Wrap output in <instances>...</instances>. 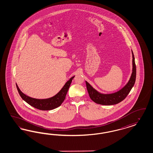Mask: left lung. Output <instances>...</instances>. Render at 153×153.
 I'll return each mask as SVG.
<instances>
[{
	"label": "left lung",
	"mask_w": 153,
	"mask_h": 153,
	"mask_svg": "<svg viewBox=\"0 0 153 153\" xmlns=\"http://www.w3.org/2000/svg\"><path fill=\"white\" fill-rule=\"evenodd\" d=\"M132 53L133 57L132 74L129 81L126 85L122 89L116 93L110 94H103L98 92L87 81H86L87 90L91 100L100 105H113L120 103L126 98L134 85L136 78V67L134 61V56L132 51Z\"/></svg>",
	"instance_id": "left-lung-1"
}]
</instances>
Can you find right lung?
<instances>
[{
	"label": "right lung",
	"instance_id": "1",
	"mask_svg": "<svg viewBox=\"0 0 153 153\" xmlns=\"http://www.w3.org/2000/svg\"><path fill=\"white\" fill-rule=\"evenodd\" d=\"M74 77V76L71 77L70 79H69L68 81L65 83V84L64 85L63 88L57 94L48 99L38 100L36 98H33L22 93L17 84H16V87L19 91V93L21 96V98H22V100H25L29 105L40 110H43V111L51 110L60 106L63 102L65 98V96L68 92L69 88Z\"/></svg>",
	"mask_w": 153,
	"mask_h": 153
}]
</instances>
